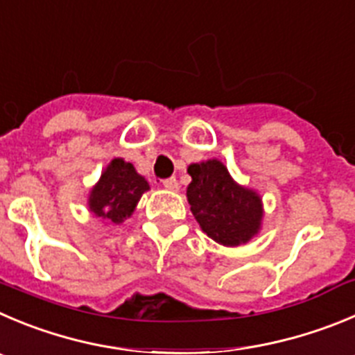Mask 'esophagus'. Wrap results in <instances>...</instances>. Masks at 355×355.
I'll use <instances>...</instances> for the list:
<instances>
[{"mask_svg":"<svg viewBox=\"0 0 355 355\" xmlns=\"http://www.w3.org/2000/svg\"><path fill=\"white\" fill-rule=\"evenodd\" d=\"M162 185H164V187H166V189H170V191H178V180L175 177L164 178Z\"/></svg>","mask_w":355,"mask_h":355,"instance_id":"1","label":"esophagus"}]
</instances>
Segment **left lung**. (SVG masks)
<instances>
[{
  "label": "left lung",
  "mask_w": 355,
  "mask_h": 355,
  "mask_svg": "<svg viewBox=\"0 0 355 355\" xmlns=\"http://www.w3.org/2000/svg\"><path fill=\"white\" fill-rule=\"evenodd\" d=\"M187 187L191 211L201 230L217 243L234 247L248 241L261 226V200L254 191L234 184L217 159L191 164Z\"/></svg>",
  "instance_id": "left-lung-1"
}]
</instances>
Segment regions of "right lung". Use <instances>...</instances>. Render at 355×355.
<instances>
[{
    "instance_id": "1",
    "label": "right lung",
    "mask_w": 355,
    "mask_h": 355,
    "mask_svg": "<svg viewBox=\"0 0 355 355\" xmlns=\"http://www.w3.org/2000/svg\"><path fill=\"white\" fill-rule=\"evenodd\" d=\"M148 184L135 171L131 162L114 159L92 189L89 208L96 217L119 224L132 214Z\"/></svg>"
}]
</instances>
